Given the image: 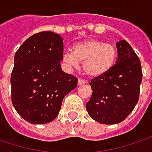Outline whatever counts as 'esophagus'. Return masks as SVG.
I'll return each instance as SVG.
<instances>
[{
  "mask_svg": "<svg viewBox=\"0 0 152 152\" xmlns=\"http://www.w3.org/2000/svg\"><path fill=\"white\" fill-rule=\"evenodd\" d=\"M85 83H87V82L84 81V80H83V79H79V80H78V85L85 84Z\"/></svg>",
  "mask_w": 152,
  "mask_h": 152,
  "instance_id": "1",
  "label": "esophagus"
}]
</instances>
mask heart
<instances>
[{
    "instance_id": "1",
    "label": "heart",
    "mask_w": 152,
    "mask_h": 152,
    "mask_svg": "<svg viewBox=\"0 0 152 152\" xmlns=\"http://www.w3.org/2000/svg\"><path fill=\"white\" fill-rule=\"evenodd\" d=\"M116 50L110 44L97 39L78 42L73 46V51L63 54V62L69 67H77L83 63L84 72L90 77H100L111 69L115 59Z\"/></svg>"
}]
</instances>
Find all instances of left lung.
Instances as JSON below:
<instances>
[{"instance_id":"8db88e82","label":"left lung","mask_w":152,"mask_h":152,"mask_svg":"<svg viewBox=\"0 0 152 152\" xmlns=\"http://www.w3.org/2000/svg\"><path fill=\"white\" fill-rule=\"evenodd\" d=\"M118 58L111 69L91 80L90 100L86 103L88 115L106 125L118 124L134 109L142 82L140 60L126 40L116 43Z\"/></svg>"}]
</instances>
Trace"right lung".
I'll use <instances>...</instances> for the list:
<instances>
[{
	"instance_id": "1",
	"label": "right lung",
	"mask_w": 152,
	"mask_h": 152,
	"mask_svg": "<svg viewBox=\"0 0 152 152\" xmlns=\"http://www.w3.org/2000/svg\"><path fill=\"white\" fill-rule=\"evenodd\" d=\"M63 38L52 31L33 34L15 53L11 98L15 110L31 124H46L58 117L64 96L77 79L63 71Z\"/></svg>"
}]
</instances>
